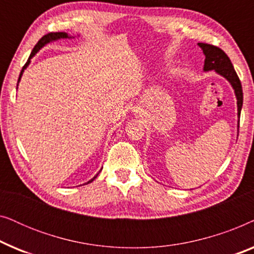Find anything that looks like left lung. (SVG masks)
Instances as JSON below:
<instances>
[{
    "label": "left lung",
    "instance_id": "obj_1",
    "mask_svg": "<svg viewBox=\"0 0 254 254\" xmlns=\"http://www.w3.org/2000/svg\"><path fill=\"white\" fill-rule=\"evenodd\" d=\"M199 46L202 48L206 60H204L203 69L208 70H216L218 74L224 76L229 82L231 83L232 88L235 89L236 97H237L238 106V117H241V111L243 106V89L242 83L239 79L237 72H236L234 65H232L230 59L220 47L214 45L199 43Z\"/></svg>",
    "mask_w": 254,
    "mask_h": 254
}]
</instances>
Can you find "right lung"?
Returning <instances> with one entry per match:
<instances>
[{"mask_svg":"<svg viewBox=\"0 0 254 254\" xmlns=\"http://www.w3.org/2000/svg\"><path fill=\"white\" fill-rule=\"evenodd\" d=\"M68 37V34L65 33V32H50V33H47V34H45L44 37H41L40 38V40L38 41V43L36 44V46L33 47V50H32V53H31V55H30V58H29V60H27V62L25 64H24V67H23V69H22V71H20V74H19V78H18V82H19V79H20V77H22V74H23V71H24V69H25L26 67H27V64H30V59L33 57L34 54L37 53L38 51L40 50L41 47L43 46H45V45H46L47 43H50V41H52V40H57V39H61V38H67ZM98 176V175H97ZM96 176V177H97ZM96 177H93V178L90 180V182H88V184L89 183H91V182H93V179L96 178Z\"/></svg>","mask_w":254,"mask_h":254,"instance_id":"1","label":"right lung"}]
</instances>
